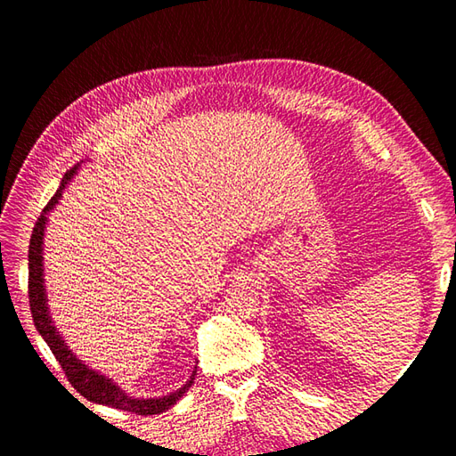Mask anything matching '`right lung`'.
I'll use <instances>...</instances> for the list:
<instances>
[{
	"label": "right lung",
	"instance_id": "1",
	"mask_svg": "<svg viewBox=\"0 0 456 456\" xmlns=\"http://www.w3.org/2000/svg\"><path fill=\"white\" fill-rule=\"evenodd\" d=\"M77 167L79 165H76V167H72L62 176L57 194L49 200L45 209L41 211L37 223L34 226L32 238H30L28 297H30V310H32V317H34V325L39 330V335L44 337V340L47 342V346L51 348L53 355L57 357V362L61 363L68 382L74 386L76 392L87 397L89 402L108 405L114 409H123L129 412H136V415H159V412L173 407L178 399H181L188 392L190 386L194 384L196 370L191 372L190 380L183 386V388H178L176 392H173L169 395L134 399L123 392L116 382H112V379H108V377L101 375V372L89 369L86 363H81V360H77V357L72 354V350L66 346V342L59 335L57 327L53 325V320L49 315L47 295H45V285H44V233H45V224H47V215H49V211L54 209V205H57L59 200L62 198V191H64L66 184L72 181V176L76 175Z\"/></svg>",
	"mask_w": 456,
	"mask_h": 456
}]
</instances>
